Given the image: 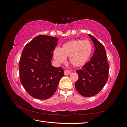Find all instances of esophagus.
I'll return each instance as SVG.
<instances>
[{"instance_id":"1","label":"esophagus","mask_w":127,"mask_h":127,"mask_svg":"<svg viewBox=\"0 0 127 127\" xmlns=\"http://www.w3.org/2000/svg\"><path fill=\"white\" fill-rule=\"evenodd\" d=\"M64 72V75H68V74H70V73H71V72L70 71L67 70H65Z\"/></svg>"}]
</instances>
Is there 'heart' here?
Here are the masks:
<instances>
[{
  "label": "heart",
  "mask_w": 127,
  "mask_h": 127,
  "mask_svg": "<svg viewBox=\"0 0 127 127\" xmlns=\"http://www.w3.org/2000/svg\"><path fill=\"white\" fill-rule=\"evenodd\" d=\"M93 51V47L88 40H72L64 43L60 49L53 52L55 59L63 63L69 57L70 63L75 67L85 65L90 60Z\"/></svg>",
  "instance_id": "heart-1"
}]
</instances>
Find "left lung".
I'll return each mask as SVG.
<instances>
[{
  "label": "left lung",
  "instance_id": "left-lung-1",
  "mask_svg": "<svg viewBox=\"0 0 127 127\" xmlns=\"http://www.w3.org/2000/svg\"><path fill=\"white\" fill-rule=\"evenodd\" d=\"M88 35L93 42L95 51L89 62L82 69L76 70L79 78L75 83L77 91L85 97L97 94L105 86L109 77V64L105 48L94 36Z\"/></svg>",
  "mask_w": 127,
  "mask_h": 127
}]
</instances>
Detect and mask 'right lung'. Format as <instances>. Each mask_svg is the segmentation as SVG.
Here are the masks:
<instances>
[{
	"label": "right lung",
	"instance_id": "1",
	"mask_svg": "<svg viewBox=\"0 0 127 127\" xmlns=\"http://www.w3.org/2000/svg\"><path fill=\"white\" fill-rule=\"evenodd\" d=\"M58 39L39 35L27 44L20 60V78L23 86L31 96L45 99L55 93L64 75L61 67L52 66L53 51Z\"/></svg>",
	"mask_w": 127,
	"mask_h": 127
}]
</instances>
